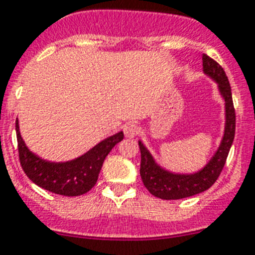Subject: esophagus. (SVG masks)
I'll return each instance as SVG.
<instances>
[{
    "label": "esophagus",
    "mask_w": 255,
    "mask_h": 255,
    "mask_svg": "<svg viewBox=\"0 0 255 255\" xmlns=\"http://www.w3.org/2000/svg\"><path fill=\"white\" fill-rule=\"evenodd\" d=\"M123 131L127 137H134L138 133V127L134 123H127L123 127Z\"/></svg>",
    "instance_id": "34e87169"
}]
</instances>
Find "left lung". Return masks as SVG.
I'll list each match as a JSON object with an SVG mask.
<instances>
[{"label": "left lung", "mask_w": 255, "mask_h": 255, "mask_svg": "<svg viewBox=\"0 0 255 255\" xmlns=\"http://www.w3.org/2000/svg\"><path fill=\"white\" fill-rule=\"evenodd\" d=\"M203 72L217 84L219 92L225 102V128L221 142L215 154L203 169L192 174H178L165 170L154 161L153 156L141 141H138L141 163L140 175L142 183L152 195L163 200H177L196 195L206 191L214 185L225 165L228 153L233 144L236 132V113L232 99V90L224 69L211 59L203 55Z\"/></svg>", "instance_id": "left-lung-1"}]
</instances>
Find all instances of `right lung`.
Here are the masks:
<instances>
[{
  "label": "right lung",
  "mask_w": 255,
  "mask_h": 255,
  "mask_svg": "<svg viewBox=\"0 0 255 255\" xmlns=\"http://www.w3.org/2000/svg\"><path fill=\"white\" fill-rule=\"evenodd\" d=\"M15 131L19 161L27 177L39 187L64 196H78L90 191L98 181L99 171L107 154L124 137L123 132H118L74 160L51 162L40 158L27 148L20 136L18 119Z\"/></svg>",
  "instance_id": "add662e5"
}]
</instances>
